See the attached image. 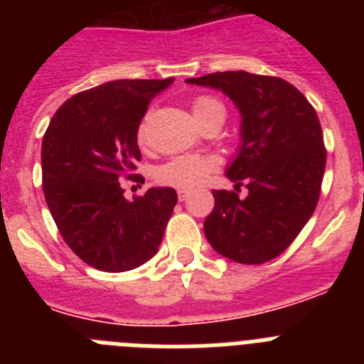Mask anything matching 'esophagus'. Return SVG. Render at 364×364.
Here are the masks:
<instances>
[{
    "label": "esophagus",
    "mask_w": 364,
    "mask_h": 364,
    "mask_svg": "<svg viewBox=\"0 0 364 364\" xmlns=\"http://www.w3.org/2000/svg\"><path fill=\"white\" fill-rule=\"evenodd\" d=\"M189 197V189H178V200L184 202Z\"/></svg>",
    "instance_id": "obj_1"
}]
</instances>
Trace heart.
Instances as JSON below:
<instances>
[{"label": "heart", "instance_id": "heart-1", "mask_svg": "<svg viewBox=\"0 0 364 364\" xmlns=\"http://www.w3.org/2000/svg\"><path fill=\"white\" fill-rule=\"evenodd\" d=\"M222 107L220 102L210 96H198L197 100H193V114L197 120L204 118L208 112L213 109ZM144 133H146V125H140L138 136L144 140ZM215 160L210 156H198V154H182V156H175L169 162L162 164L156 171V178L167 186H175L180 189L195 188L204 178L213 171Z\"/></svg>", "mask_w": 364, "mask_h": 364}]
</instances>
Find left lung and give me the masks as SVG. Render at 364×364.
I'll list each match as a JSON object with an SVG mask.
<instances>
[{
  "label": "left lung",
  "mask_w": 364,
  "mask_h": 364,
  "mask_svg": "<svg viewBox=\"0 0 364 364\" xmlns=\"http://www.w3.org/2000/svg\"><path fill=\"white\" fill-rule=\"evenodd\" d=\"M188 83L224 92L240 112V146L226 169L247 197L213 189L204 235L215 252L240 264L281 255L319 200L326 151L317 112L301 91L246 70L205 74Z\"/></svg>",
  "instance_id": "obj_1"
}]
</instances>
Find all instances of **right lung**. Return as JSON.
Listing matches in <instances>:
<instances>
[{
  "label": "right lung",
  "mask_w": 364,
  "mask_h": 364,
  "mask_svg": "<svg viewBox=\"0 0 364 364\" xmlns=\"http://www.w3.org/2000/svg\"><path fill=\"white\" fill-rule=\"evenodd\" d=\"M173 80L92 87L67 100L45 131V200L67 246L92 268L129 272L159 252L176 191L151 188L127 200L118 180L136 176L138 127L151 100Z\"/></svg>",
  "instance_id": "add662e5"
}]
</instances>
